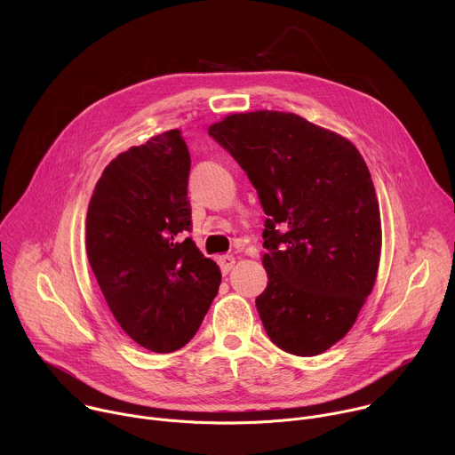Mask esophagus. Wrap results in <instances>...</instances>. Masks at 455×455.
<instances>
[{"label":"esophagus","instance_id":"34e87169","mask_svg":"<svg viewBox=\"0 0 455 455\" xmlns=\"http://www.w3.org/2000/svg\"><path fill=\"white\" fill-rule=\"evenodd\" d=\"M218 263H220V268H221V274L223 275H227L230 270H232V267H234V257L232 255H220L218 257Z\"/></svg>","mask_w":455,"mask_h":455}]
</instances>
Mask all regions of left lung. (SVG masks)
<instances>
[{
	"mask_svg": "<svg viewBox=\"0 0 455 455\" xmlns=\"http://www.w3.org/2000/svg\"><path fill=\"white\" fill-rule=\"evenodd\" d=\"M257 190L265 214V291L255 299L270 340L315 356L339 342L371 293L379 207L358 149L281 111L230 115L209 127Z\"/></svg>",
	"mask_w": 455,
	"mask_h": 455,
	"instance_id": "obj_1",
	"label": "left lung"
}]
</instances>
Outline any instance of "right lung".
<instances>
[{
    "instance_id": "1",
    "label": "right lung",
    "mask_w": 455,
    "mask_h": 455,
    "mask_svg": "<svg viewBox=\"0 0 455 455\" xmlns=\"http://www.w3.org/2000/svg\"><path fill=\"white\" fill-rule=\"evenodd\" d=\"M188 149L180 129L120 153L95 185L86 251L120 328L142 347L172 353L200 330L221 283L192 230Z\"/></svg>"
}]
</instances>
